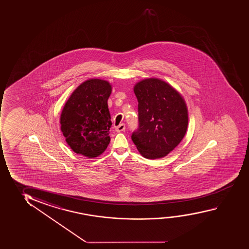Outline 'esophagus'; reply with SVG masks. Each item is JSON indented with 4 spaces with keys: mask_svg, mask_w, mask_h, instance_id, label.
Here are the masks:
<instances>
[{
    "mask_svg": "<svg viewBox=\"0 0 249 249\" xmlns=\"http://www.w3.org/2000/svg\"><path fill=\"white\" fill-rule=\"evenodd\" d=\"M117 132H122L125 129V124H120V125L116 127Z\"/></svg>",
    "mask_w": 249,
    "mask_h": 249,
    "instance_id": "34e87169",
    "label": "esophagus"
}]
</instances>
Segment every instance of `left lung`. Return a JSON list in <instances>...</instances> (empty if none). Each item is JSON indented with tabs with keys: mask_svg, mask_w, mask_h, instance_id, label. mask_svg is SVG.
<instances>
[{
	"mask_svg": "<svg viewBox=\"0 0 249 249\" xmlns=\"http://www.w3.org/2000/svg\"><path fill=\"white\" fill-rule=\"evenodd\" d=\"M138 100L139 129L131 136L142 156H167L182 141L188 126V109L182 95L170 84L146 78L134 86Z\"/></svg>",
	"mask_w": 249,
	"mask_h": 249,
	"instance_id": "left-lung-1",
	"label": "left lung"
}]
</instances>
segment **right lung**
<instances>
[{"label":"right lung","mask_w":249,"mask_h":249,"mask_svg":"<svg viewBox=\"0 0 249 249\" xmlns=\"http://www.w3.org/2000/svg\"><path fill=\"white\" fill-rule=\"evenodd\" d=\"M111 93L112 85L107 80L92 78L80 84L67 100L60 129L77 154L94 159L108 146L112 122L107 100Z\"/></svg>","instance_id":"1"}]
</instances>
